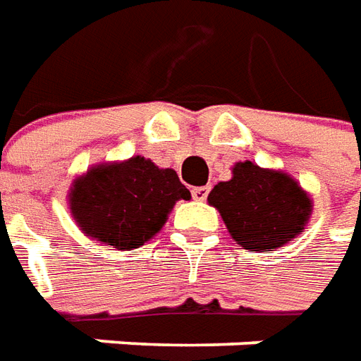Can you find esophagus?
Segmentation results:
<instances>
[{"label": "esophagus", "mask_w": 361, "mask_h": 361, "mask_svg": "<svg viewBox=\"0 0 361 361\" xmlns=\"http://www.w3.org/2000/svg\"><path fill=\"white\" fill-rule=\"evenodd\" d=\"M208 194H209V186H196V188H192L194 200L204 202L206 198H208Z\"/></svg>", "instance_id": "34e87169"}]
</instances>
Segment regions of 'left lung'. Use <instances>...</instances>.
Here are the masks:
<instances>
[{"label":"left lung","instance_id":"left-lung-1","mask_svg":"<svg viewBox=\"0 0 361 361\" xmlns=\"http://www.w3.org/2000/svg\"><path fill=\"white\" fill-rule=\"evenodd\" d=\"M227 231L243 249L267 252L295 239L313 214V200L298 180L283 171L239 161L231 178L208 194Z\"/></svg>","mask_w":361,"mask_h":361}]
</instances>
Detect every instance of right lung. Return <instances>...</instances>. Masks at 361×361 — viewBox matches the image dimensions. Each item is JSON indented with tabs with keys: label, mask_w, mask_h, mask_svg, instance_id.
I'll list each match as a JSON object with an SVG mask.
<instances>
[{
	"label": "right lung",
	"mask_w": 361,
	"mask_h": 361,
	"mask_svg": "<svg viewBox=\"0 0 361 361\" xmlns=\"http://www.w3.org/2000/svg\"><path fill=\"white\" fill-rule=\"evenodd\" d=\"M178 200H190L173 169L152 159L99 163L70 186L68 206L83 233L112 249L132 250L159 233Z\"/></svg>",
	"instance_id": "right-lung-1"
}]
</instances>
